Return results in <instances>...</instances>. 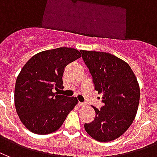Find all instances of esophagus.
I'll list each match as a JSON object with an SVG mask.
<instances>
[{
    "label": "esophagus",
    "instance_id": "esophagus-1",
    "mask_svg": "<svg viewBox=\"0 0 157 157\" xmlns=\"http://www.w3.org/2000/svg\"><path fill=\"white\" fill-rule=\"evenodd\" d=\"M78 105L79 106V107H84V106H86V104L85 103H83V102H78Z\"/></svg>",
    "mask_w": 157,
    "mask_h": 157
}]
</instances>
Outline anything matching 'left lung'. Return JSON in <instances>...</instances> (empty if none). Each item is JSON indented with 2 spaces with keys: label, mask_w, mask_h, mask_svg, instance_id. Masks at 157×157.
<instances>
[{
  "label": "left lung",
  "mask_w": 157,
  "mask_h": 157,
  "mask_svg": "<svg viewBox=\"0 0 157 157\" xmlns=\"http://www.w3.org/2000/svg\"><path fill=\"white\" fill-rule=\"evenodd\" d=\"M80 52L105 104L101 109L93 107L95 119L84 124V129L98 141H111L133 123L139 106V83L129 64L115 55L86 50Z\"/></svg>",
  "instance_id": "obj_1"
}]
</instances>
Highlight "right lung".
I'll use <instances>...</instances> for the list:
<instances>
[{
	"label": "right lung",
	"mask_w": 157,
	"mask_h": 157,
	"mask_svg": "<svg viewBox=\"0 0 157 157\" xmlns=\"http://www.w3.org/2000/svg\"><path fill=\"white\" fill-rule=\"evenodd\" d=\"M81 57L77 49L58 48L35 54L21 68L15 85V107L21 123L37 135L58 130L78 104L76 97L53 92L63 87L68 63Z\"/></svg>",
	"instance_id": "1"
}]
</instances>
